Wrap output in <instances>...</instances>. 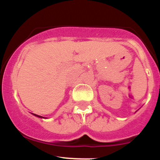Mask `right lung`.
Segmentation results:
<instances>
[{
  "label": "right lung",
  "mask_w": 160,
  "mask_h": 160,
  "mask_svg": "<svg viewBox=\"0 0 160 160\" xmlns=\"http://www.w3.org/2000/svg\"><path fill=\"white\" fill-rule=\"evenodd\" d=\"M33 115H34V116H36V117H40V118H44V117H41V116H38V115H37V114H34V113H32Z\"/></svg>",
  "instance_id": "add662e5"
}]
</instances>
